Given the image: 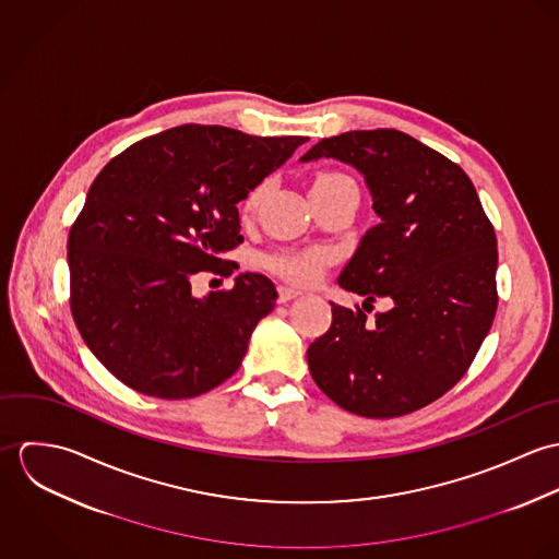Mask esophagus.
Listing matches in <instances>:
<instances>
[{"instance_id": "esophagus-1", "label": "esophagus", "mask_w": 559, "mask_h": 559, "mask_svg": "<svg viewBox=\"0 0 559 559\" xmlns=\"http://www.w3.org/2000/svg\"><path fill=\"white\" fill-rule=\"evenodd\" d=\"M277 295H280V301L286 304V301H290V299H297V297L301 295V290H295V288H290V286H280V288H277Z\"/></svg>"}]
</instances>
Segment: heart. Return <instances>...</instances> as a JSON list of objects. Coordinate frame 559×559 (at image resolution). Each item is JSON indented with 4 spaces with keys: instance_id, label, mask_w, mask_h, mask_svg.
Returning <instances> with one entry per match:
<instances>
[{
    "instance_id": "obj_1",
    "label": "heart",
    "mask_w": 559,
    "mask_h": 559,
    "mask_svg": "<svg viewBox=\"0 0 559 559\" xmlns=\"http://www.w3.org/2000/svg\"><path fill=\"white\" fill-rule=\"evenodd\" d=\"M344 180H350V178L344 176V174H337V171H324V174L317 176L312 189L329 187V185L344 182ZM262 195H264V185L251 187L249 193L242 200V209L245 211H253L260 204ZM322 264H324V253L317 251V249H310V251H282V253H275V255L269 258V266L273 271H277L280 275H284L286 280L295 282V284H312V282H317Z\"/></svg>"
}]
</instances>
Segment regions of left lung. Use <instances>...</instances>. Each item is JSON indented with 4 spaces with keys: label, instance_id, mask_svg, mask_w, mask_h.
<instances>
[{
    "label": "left lung",
    "instance_id": "1",
    "mask_svg": "<svg viewBox=\"0 0 559 559\" xmlns=\"http://www.w3.org/2000/svg\"><path fill=\"white\" fill-rule=\"evenodd\" d=\"M344 160L370 187L381 222L337 284L394 308L331 304L308 348L310 374L342 408L400 417L450 392L469 370L497 312V237L461 165L396 129L324 138L301 159Z\"/></svg>",
    "mask_w": 559,
    "mask_h": 559
}]
</instances>
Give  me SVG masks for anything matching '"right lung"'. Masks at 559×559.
I'll return each instance as SVG.
<instances>
[{"mask_svg": "<svg viewBox=\"0 0 559 559\" xmlns=\"http://www.w3.org/2000/svg\"><path fill=\"white\" fill-rule=\"evenodd\" d=\"M308 138H258L182 124L144 138L94 178L69 235L71 314L94 357L127 388L193 399L239 370L275 286L245 273L235 288L191 295L198 273H235L239 204Z\"/></svg>", "mask_w": 559, "mask_h": 559, "instance_id": "right-lung-1", "label": "right lung"}]
</instances>
